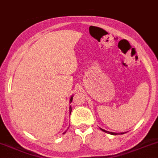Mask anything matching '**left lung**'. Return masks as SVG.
Segmentation results:
<instances>
[{"label":"left lung","mask_w":158,"mask_h":158,"mask_svg":"<svg viewBox=\"0 0 158 158\" xmlns=\"http://www.w3.org/2000/svg\"><path fill=\"white\" fill-rule=\"evenodd\" d=\"M101 130L103 131V132H107V133H109V134H112V135H117L118 133H115V132H108V131H106L104 130V129H102L101 128ZM121 134H124V132H121Z\"/></svg>","instance_id":"8db88e82"}]
</instances>
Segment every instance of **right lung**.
I'll return each mask as SVG.
<instances>
[{"instance_id": "obj_1", "label": "right lung", "mask_w": 158, "mask_h": 158, "mask_svg": "<svg viewBox=\"0 0 158 158\" xmlns=\"http://www.w3.org/2000/svg\"><path fill=\"white\" fill-rule=\"evenodd\" d=\"M71 101H72V97L71 98ZM70 110H71V111H70V112H71V108H70Z\"/></svg>"}]
</instances>
